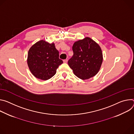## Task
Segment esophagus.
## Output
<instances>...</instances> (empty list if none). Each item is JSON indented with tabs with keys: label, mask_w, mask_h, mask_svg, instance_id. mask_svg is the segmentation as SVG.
<instances>
[{
	"label": "esophagus",
	"mask_w": 134,
	"mask_h": 134,
	"mask_svg": "<svg viewBox=\"0 0 134 134\" xmlns=\"http://www.w3.org/2000/svg\"><path fill=\"white\" fill-rule=\"evenodd\" d=\"M63 62L65 63H67V62H68V59H64V60H63Z\"/></svg>",
	"instance_id": "esophagus-1"
}]
</instances>
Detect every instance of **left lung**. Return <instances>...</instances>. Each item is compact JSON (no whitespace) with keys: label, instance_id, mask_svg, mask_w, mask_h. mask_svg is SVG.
I'll list each match as a JSON object with an SVG mask.
<instances>
[{"label":"left lung","instance_id":"left-lung-1","mask_svg":"<svg viewBox=\"0 0 134 134\" xmlns=\"http://www.w3.org/2000/svg\"><path fill=\"white\" fill-rule=\"evenodd\" d=\"M73 55L68 64L75 75L86 80L95 76L99 71L103 61V54L98 44L89 37L74 43Z\"/></svg>","mask_w":134,"mask_h":134}]
</instances>
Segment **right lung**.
I'll return each instance as SVG.
<instances>
[{
	"instance_id": "add662e5",
	"label": "right lung",
	"mask_w": 134,
	"mask_h": 134,
	"mask_svg": "<svg viewBox=\"0 0 134 134\" xmlns=\"http://www.w3.org/2000/svg\"><path fill=\"white\" fill-rule=\"evenodd\" d=\"M29 68L37 78L47 80L53 77L63 63L54 43L44 40L36 42L30 48L27 59Z\"/></svg>"
}]
</instances>
